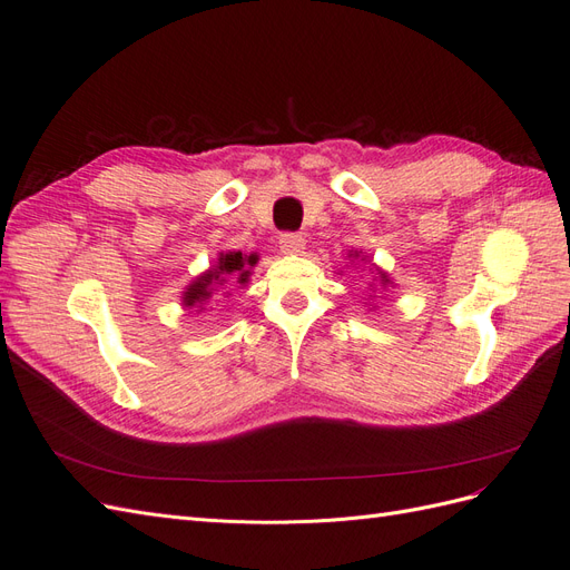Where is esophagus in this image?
<instances>
[{
  "label": "esophagus",
  "instance_id": "esophagus-1",
  "mask_svg": "<svg viewBox=\"0 0 570 570\" xmlns=\"http://www.w3.org/2000/svg\"><path fill=\"white\" fill-rule=\"evenodd\" d=\"M306 239L297 233H285L281 235V252L283 254H302Z\"/></svg>",
  "mask_w": 570,
  "mask_h": 570
}]
</instances>
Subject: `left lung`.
<instances>
[{
    "mask_svg": "<svg viewBox=\"0 0 570 570\" xmlns=\"http://www.w3.org/2000/svg\"><path fill=\"white\" fill-rule=\"evenodd\" d=\"M350 256H354V258H356V256H361V252H354V254H350ZM361 262H364V258H361ZM375 273H377V278H381V283H383V285H387V283H390L387 273H383L381 268H375Z\"/></svg>",
    "mask_w": 570,
    "mask_h": 570,
    "instance_id": "obj_1",
    "label": "left lung"
}]
</instances>
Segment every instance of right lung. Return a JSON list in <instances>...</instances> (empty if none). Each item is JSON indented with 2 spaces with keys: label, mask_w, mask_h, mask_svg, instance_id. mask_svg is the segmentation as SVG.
<instances>
[{
  "label": "right lung",
  "mask_w": 570,
  "mask_h": 570,
  "mask_svg": "<svg viewBox=\"0 0 570 570\" xmlns=\"http://www.w3.org/2000/svg\"><path fill=\"white\" fill-rule=\"evenodd\" d=\"M258 256L256 254H243V252H226L218 256V262L204 271L202 275L189 283L183 292V306L187 308H202L206 302H209L220 285H226L228 278L245 285L252 275V266H256ZM228 295V292H226Z\"/></svg>",
  "instance_id": "right-lung-1"
}]
</instances>
